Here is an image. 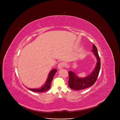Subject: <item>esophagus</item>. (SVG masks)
<instances>
[{"label": "esophagus", "instance_id": "esophagus-1", "mask_svg": "<svg viewBox=\"0 0 120 120\" xmlns=\"http://www.w3.org/2000/svg\"><path fill=\"white\" fill-rule=\"evenodd\" d=\"M64 66V64H63V63H59L58 64L57 67L59 69H61L63 68Z\"/></svg>", "mask_w": 120, "mask_h": 120}]
</instances>
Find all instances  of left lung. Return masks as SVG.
Listing matches in <instances>:
<instances>
[{
    "mask_svg": "<svg viewBox=\"0 0 120 120\" xmlns=\"http://www.w3.org/2000/svg\"><path fill=\"white\" fill-rule=\"evenodd\" d=\"M92 52H93V54L97 59L95 68L89 75L83 78L78 77L77 74L71 70L69 71L68 85L71 89L75 90H84L92 86L95 83L100 72L101 62L97 49L94 44L92 46Z\"/></svg>",
    "mask_w": 120,
    "mask_h": 120,
    "instance_id": "left-lung-1",
    "label": "left lung"
}]
</instances>
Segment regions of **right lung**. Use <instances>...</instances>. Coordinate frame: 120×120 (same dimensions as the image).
I'll use <instances>...</instances> for the list:
<instances>
[{
    "instance_id": "1",
    "label": "right lung",
    "mask_w": 120,
    "mask_h": 120,
    "mask_svg": "<svg viewBox=\"0 0 120 120\" xmlns=\"http://www.w3.org/2000/svg\"><path fill=\"white\" fill-rule=\"evenodd\" d=\"M56 71L57 70L56 68L53 69V70L49 71L48 75V77L45 83L41 87L37 88V89H29V90L32 91L37 92H43L49 90L50 89V84H51L52 81L54 77V75L56 73Z\"/></svg>"
}]
</instances>
